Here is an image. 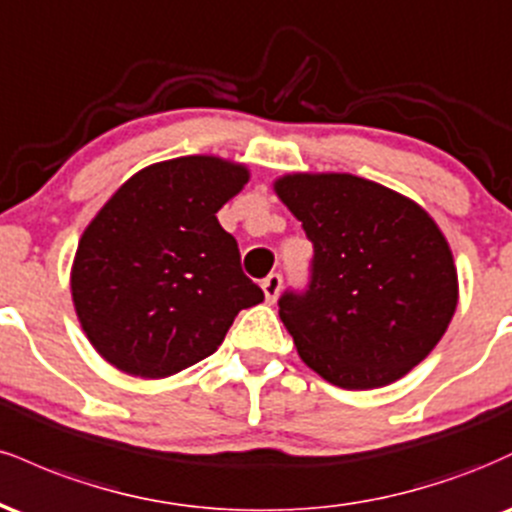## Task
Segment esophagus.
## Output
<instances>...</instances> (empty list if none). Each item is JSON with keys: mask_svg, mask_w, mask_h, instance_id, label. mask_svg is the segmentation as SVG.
<instances>
[{"mask_svg": "<svg viewBox=\"0 0 512 512\" xmlns=\"http://www.w3.org/2000/svg\"><path fill=\"white\" fill-rule=\"evenodd\" d=\"M281 284H284V279H281V274H269L267 279L262 281V291H264V298H267L269 303L276 301V296H279L281 291Z\"/></svg>", "mask_w": 512, "mask_h": 512, "instance_id": "1", "label": "esophagus"}]
</instances>
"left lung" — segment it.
Returning a JSON list of instances; mask_svg holds the SVG:
<instances>
[{"mask_svg": "<svg viewBox=\"0 0 512 512\" xmlns=\"http://www.w3.org/2000/svg\"><path fill=\"white\" fill-rule=\"evenodd\" d=\"M274 190L313 243L305 291L279 317L327 383L373 390L431 354L457 308V269L436 221L390 187L349 173H293Z\"/></svg>", "mask_w": 512, "mask_h": 512, "instance_id": "1", "label": "left lung"}]
</instances>
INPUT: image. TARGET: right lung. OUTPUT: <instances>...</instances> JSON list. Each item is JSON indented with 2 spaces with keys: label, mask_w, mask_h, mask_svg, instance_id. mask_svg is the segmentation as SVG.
Instances as JSON below:
<instances>
[{
  "label": "right lung",
  "mask_w": 512,
  "mask_h": 512,
  "mask_svg": "<svg viewBox=\"0 0 512 512\" xmlns=\"http://www.w3.org/2000/svg\"><path fill=\"white\" fill-rule=\"evenodd\" d=\"M248 178V168L216 156L154 163L88 223L72 298L105 361L168 378L214 354L240 310L264 301L243 274L236 238L216 219Z\"/></svg>",
  "instance_id": "obj_1"
}]
</instances>
